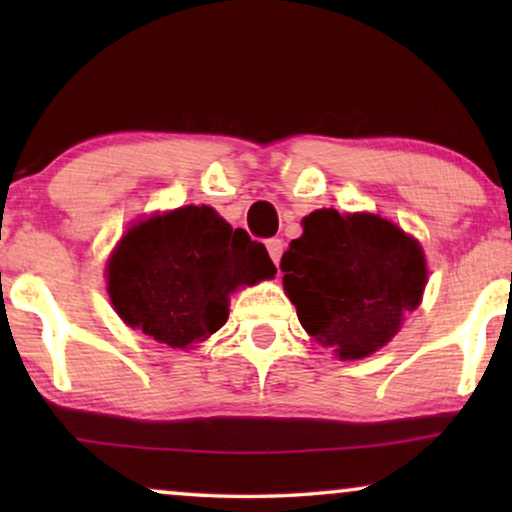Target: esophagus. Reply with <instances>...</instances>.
<instances>
[{"mask_svg":"<svg viewBox=\"0 0 512 512\" xmlns=\"http://www.w3.org/2000/svg\"><path fill=\"white\" fill-rule=\"evenodd\" d=\"M265 247H268V254L272 258V263H279V258H282V251H284V242L279 240V237H270L268 242H265Z\"/></svg>","mask_w":512,"mask_h":512,"instance_id":"1","label":"esophagus"}]
</instances>
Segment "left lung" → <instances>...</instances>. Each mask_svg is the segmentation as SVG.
<instances>
[{"instance_id":"obj_1","label":"left lung","mask_w":512,"mask_h":512,"mask_svg":"<svg viewBox=\"0 0 512 512\" xmlns=\"http://www.w3.org/2000/svg\"><path fill=\"white\" fill-rule=\"evenodd\" d=\"M303 228L279 263L300 324L340 359L373 354L422 300V247L373 214L317 209Z\"/></svg>"}]
</instances>
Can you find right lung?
Masks as SVG:
<instances>
[{
  "mask_svg": "<svg viewBox=\"0 0 512 512\" xmlns=\"http://www.w3.org/2000/svg\"><path fill=\"white\" fill-rule=\"evenodd\" d=\"M275 272L261 242L205 205L137 223L107 265L109 296L121 319L174 349L219 331L230 293Z\"/></svg>",
  "mask_w": 512,
  "mask_h": 512,
  "instance_id": "obj_1",
  "label": "right lung"
}]
</instances>
